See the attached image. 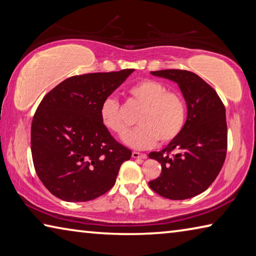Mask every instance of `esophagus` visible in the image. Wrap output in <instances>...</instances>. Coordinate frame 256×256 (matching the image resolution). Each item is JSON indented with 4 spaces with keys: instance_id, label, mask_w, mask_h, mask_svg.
<instances>
[{
    "instance_id": "1",
    "label": "esophagus",
    "mask_w": 256,
    "mask_h": 256,
    "mask_svg": "<svg viewBox=\"0 0 256 256\" xmlns=\"http://www.w3.org/2000/svg\"><path fill=\"white\" fill-rule=\"evenodd\" d=\"M132 157H133L134 159H146V154L136 152V151H133V152H132Z\"/></svg>"
}]
</instances>
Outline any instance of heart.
Instances as JSON below:
<instances>
[{"mask_svg": "<svg viewBox=\"0 0 256 256\" xmlns=\"http://www.w3.org/2000/svg\"><path fill=\"white\" fill-rule=\"evenodd\" d=\"M128 96L141 108L138 123L141 125L126 138V144L136 149H148L157 141L162 144H170L183 131L186 120V105L180 94L168 90L162 82L144 79L130 86ZM102 122L120 138L130 132V124L125 120L120 102L107 98L100 108Z\"/></svg>", "mask_w": 256, "mask_h": 256, "instance_id": "1", "label": "heart"}]
</instances>
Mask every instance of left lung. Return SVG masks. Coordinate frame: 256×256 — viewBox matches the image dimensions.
I'll use <instances>...</instances> for the list:
<instances>
[{"label": "left lung", "instance_id": "left-lung-1", "mask_svg": "<svg viewBox=\"0 0 256 256\" xmlns=\"http://www.w3.org/2000/svg\"><path fill=\"white\" fill-rule=\"evenodd\" d=\"M178 84L188 105L183 131L166 148L150 152L162 164V174L149 186L170 200H185L209 188L222 170L227 154L226 110L210 84L186 70L152 71Z\"/></svg>", "mask_w": 256, "mask_h": 256}]
</instances>
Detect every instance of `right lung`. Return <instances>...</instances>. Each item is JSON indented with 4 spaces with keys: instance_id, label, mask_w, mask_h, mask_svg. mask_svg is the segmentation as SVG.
<instances>
[{
    "instance_id": "add662e5",
    "label": "right lung",
    "mask_w": 256,
    "mask_h": 256,
    "mask_svg": "<svg viewBox=\"0 0 256 256\" xmlns=\"http://www.w3.org/2000/svg\"><path fill=\"white\" fill-rule=\"evenodd\" d=\"M133 71L71 76L42 99L32 124V162L42 183L56 198L86 202L114 186L132 151L102 124L100 108Z\"/></svg>"
}]
</instances>
